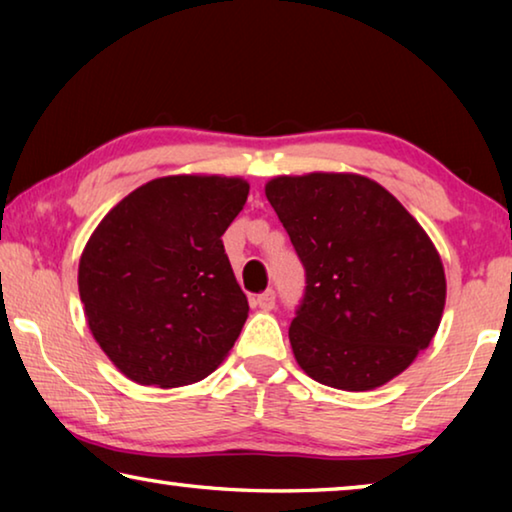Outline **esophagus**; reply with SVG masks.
<instances>
[{"mask_svg":"<svg viewBox=\"0 0 512 512\" xmlns=\"http://www.w3.org/2000/svg\"><path fill=\"white\" fill-rule=\"evenodd\" d=\"M255 307H259L262 311H271L275 307V291L268 289L264 293H259L255 298Z\"/></svg>","mask_w":512,"mask_h":512,"instance_id":"34e87169","label":"esophagus"}]
</instances>
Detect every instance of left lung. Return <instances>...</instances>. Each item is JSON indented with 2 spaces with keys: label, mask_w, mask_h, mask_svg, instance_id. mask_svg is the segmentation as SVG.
<instances>
[{
  "label": "left lung",
  "mask_w": 512,
  "mask_h": 512,
  "mask_svg": "<svg viewBox=\"0 0 512 512\" xmlns=\"http://www.w3.org/2000/svg\"><path fill=\"white\" fill-rule=\"evenodd\" d=\"M266 198L305 266L289 341L320 384L372 391L438 332L447 282L436 246L397 198L359 173L277 176Z\"/></svg>",
  "instance_id": "8db88e82"
}]
</instances>
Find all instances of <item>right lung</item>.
<instances>
[{
    "mask_svg": "<svg viewBox=\"0 0 512 512\" xmlns=\"http://www.w3.org/2000/svg\"><path fill=\"white\" fill-rule=\"evenodd\" d=\"M250 185L164 176L103 216L83 248L79 293L94 341L142 386L201 381L228 357L248 318L223 248Z\"/></svg>",
    "mask_w": 512,
    "mask_h": 512,
    "instance_id": "1",
    "label": "right lung"
}]
</instances>
